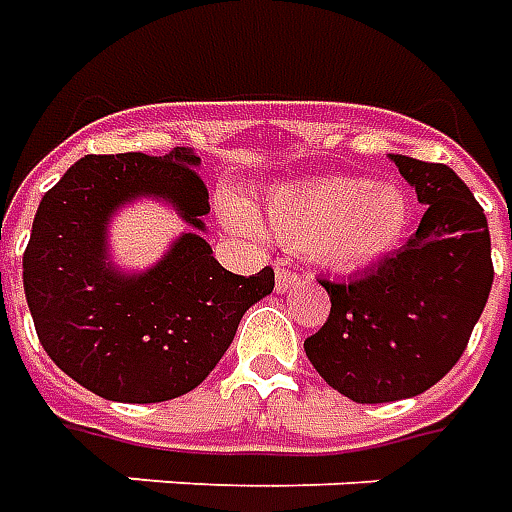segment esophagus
<instances>
[{"label": "esophagus", "instance_id": "esophagus-1", "mask_svg": "<svg viewBox=\"0 0 512 512\" xmlns=\"http://www.w3.org/2000/svg\"><path fill=\"white\" fill-rule=\"evenodd\" d=\"M297 281H300V273H297V270H292L286 262L275 264V289H278V292L295 289Z\"/></svg>", "mask_w": 512, "mask_h": 512}]
</instances>
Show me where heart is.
Segmentation results:
<instances>
[{
    "mask_svg": "<svg viewBox=\"0 0 512 512\" xmlns=\"http://www.w3.org/2000/svg\"><path fill=\"white\" fill-rule=\"evenodd\" d=\"M234 217L250 226L242 209H234ZM267 217L284 242L308 248L328 267L355 270L400 245L408 226V201L391 184L311 179L270 192Z\"/></svg>",
    "mask_w": 512,
    "mask_h": 512,
    "instance_id": "obj_1",
    "label": "heart"
}]
</instances>
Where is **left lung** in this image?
<instances>
[{"label":"left lung","mask_w":512,"mask_h":512,"mask_svg":"<svg viewBox=\"0 0 512 512\" xmlns=\"http://www.w3.org/2000/svg\"><path fill=\"white\" fill-rule=\"evenodd\" d=\"M427 206L400 253L350 281L320 284L331 314L306 339L322 380L353 402L416 397L447 375L469 344L491 284V234L471 190L447 165L391 154Z\"/></svg>","instance_id":"8db88e82"}]
</instances>
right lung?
<instances>
[{"label": "right lung", "instance_id": "right-lung-1", "mask_svg": "<svg viewBox=\"0 0 512 512\" xmlns=\"http://www.w3.org/2000/svg\"><path fill=\"white\" fill-rule=\"evenodd\" d=\"M190 148L88 154L43 195L24 250V292L43 350L68 378L104 400L165 402L201 386L234 342L273 267L234 275L198 234L137 278L104 262L107 217L129 198L159 195L204 228L209 192Z\"/></svg>", "mask_w": 512, "mask_h": 512}]
</instances>
